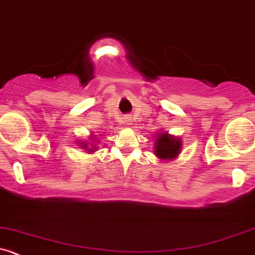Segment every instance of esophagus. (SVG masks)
I'll return each mask as SVG.
<instances>
[{
  "instance_id": "1",
  "label": "esophagus",
  "mask_w": 255,
  "mask_h": 255,
  "mask_svg": "<svg viewBox=\"0 0 255 255\" xmlns=\"http://www.w3.org/2000/svg\"><path fill=\"white\" fill-rule=\"evenodd\" d=\"M126 121H127V123H129V121H130V119H129V117H127V119H126Z\"/></svg>"
}]
</instances>
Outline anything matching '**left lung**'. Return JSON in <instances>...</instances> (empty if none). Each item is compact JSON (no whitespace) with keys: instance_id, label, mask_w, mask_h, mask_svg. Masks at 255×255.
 Returning <instances> with one entry per match:
<instances>
[{"instance_id":"8db88e82","label":"left lung","mask_w":255,"mask_h":255,"mask_svg":"<svg viewBox=\"0 0 255 255\" xmlns=\"http://www.w3.org/2000/svg\"><path fill=\"white\" fill-rule=\"evenodd\" d=\"M182 152V140L179 136L160 130L154 139V155L161 161L176 160Z\"/></svg>"}]
</instances>
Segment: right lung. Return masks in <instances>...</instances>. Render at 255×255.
Listing matches in <instances>:
<instances>
[{"label":"right lung","instance_id":"add662e5","mask_svg":"<svg viewBox=\"0 0 255 255\" xmlns=\"http://www.w3.org/2000/svg\"><path fill=\"white\" fill-rule=\"evenodd\" d=\"M98 143L99 139L96 134H90L88 135V139H79L78 146L80 149H84L85 152H88V154H94L99 149Z\"/></svg>","mask_w":255,"mask_h":255}]
</instances>
